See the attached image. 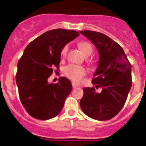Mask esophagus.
Wrapping results in <instances>:
<instances>
[{"label": "esophagus", "instance_id": "34e87169", "mask_svg": "<svg viewBox=\"0 0 146 146\" xmlns=\"http://www.w3.org/2000/svg\"><path fill=\"white\" fill-rule=\"evenodd\" d=\"M72 86H73V88H76V87H78V86L76 84H75L74 82H72Z\"/></svg>", "mask_w": 146, "mask_h": 146}]
</instances>
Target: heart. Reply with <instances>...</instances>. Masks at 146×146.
<instances>
[{
  "instance_id": "obj_1",
  "label": "heart",
  "mask_w": 146,
  "mask_h": 146,
  "mask_svg": "<svg viewBox=\"0 0 146 146\" xmlns=\"http://www.w3.org/2000/svg\"><path fill=\"white\" fill-rule=\"evenodd\" d=\"M78 47L81 50L82 53L84 56L88 57L93 53V46L88 41H81L78 44ZM68 46L67 44L64 45L60 51V56L62 58L66 56L67 53ZM64 74L75 82H79L82 78V77L86 74V69L83 66H78L75 64H68L64 68Z\"/></svg>"
}]
</instances>
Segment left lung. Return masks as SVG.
<instances>
[{
	"label": "left lung",
	"mask_w": 146,
	"mask_h": 146,
	"mask_svg": "<svg viewBox=\"0 0 146 146\" xmlns=\"http://www.w3.org/2000/svg\"><path fill=\"white\" fill-rule=\"evenodd\" d=\"M80 33L98 48L100 59L92 83L96 88H102L100 94L94 86L84 88L80 107L90 118L110 119L122 109L131 88V64L121 46L108 36L89 30Z\"/></svg>",
	"instance_id": "8db88e82"
}]
</instances>
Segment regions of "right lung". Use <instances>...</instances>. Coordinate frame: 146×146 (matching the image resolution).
I'll return each instance as SVG.
<instances>
[{
    "mask_svg": "<svg viewBox=\"0 0 146 146\" xmlns=\"http://www.w3.org/2000/svg\"><path fill=\"white\" fill-rule=\"evenodd\" d=\"M71 30H50L33 40L18 60L16 81L21 102L33 118L47 120L62 110L72 90L71 81L64 77L58 83H48L55 67L58 69L60 51L65 44L79 36Z\"/></svg>",
    "mask_w": 146,
    "mask_h": 146,
    "instance_id": "add662e5",
    "label": "right lung"
}]
</instances>
